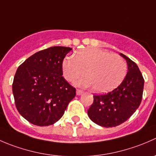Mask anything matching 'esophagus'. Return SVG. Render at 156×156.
I'll use <instances>...</instances> for the list:
<instances>
[{"label": "esophagus", "instance_id": "obj_1", "mask_svg": "<svg viewBox=\"0 0 156 156\" xmlns=\"http://www.w3.org/2000/svg\"><path fill=\"white\" fill-rule=\"evenodd\" d=\"M83 94V91L82 90H76V94L78 96H80V95H81V94Z\"/></svg>", "mask_w": 156, "mask_h": 156}]
</instances>
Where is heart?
Here are the masks:
<instances>
[{
	"label": "heart",
	"mask_w": 156,
	"mask_h": 156,
	"mask_svg": "<svg viewBox=\"0 0 156 156\" xmlns=\"http://www.w3.org/2000/svg\"><path fill=\"white\" fill-rule=\"evenodd\" d=\"M63 76L73 81L85 74L87 77L76 82L81 87H94L95 92L106 93L117 87L127 73L125 59L118 54L98 48L81 50L76 56H68L62 63Z\"/></svg>",
	"instance_id": "b5f03b06"
}]
</instances>
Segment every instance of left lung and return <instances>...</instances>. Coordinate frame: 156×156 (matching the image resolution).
<instances>
[{"instance_id": "left-lung-1", "label": "left lung", "mask_w": 156, "mask_h": 156, "mask_svg": "<svg viewBox=\"0 0 156 156\" xmlns=\"http://www.w3.org/2000/svg\"><path fill=\"white\" fill-rule=\"evenodd\" d=\"M127 64V72L120 85L107 94L94 96L87 111L92 122L105 127H116L127 121L140 105L144 79L134 62L120 53Z\"/></svg>"}]
</instances>
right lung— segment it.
I'll return each instance as SVG.
<instances>
[{
	"instance_id": "1",
	"label": "right lung",
	"mask_w": 156,
	"mask_h": 156,
	"mask_svg": "<svg viewBox=\"0 0 156 156\" xmlns=\"http://www.w3.org/2000/svg\"><path fill=\"white\" fill-rule=\"evenodd\" d=\"M72 50L52 47L28 58L17 69L12 94L20 114L37 126L53 125L63 115L76 90L62 77V63Z\"/></svg>"
}]
</instances>
